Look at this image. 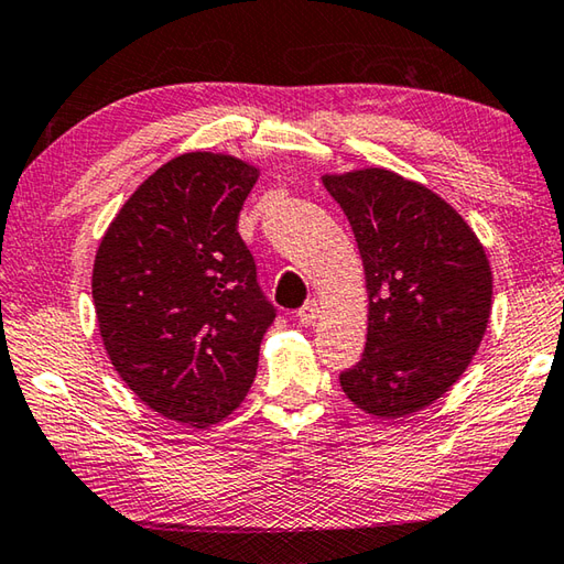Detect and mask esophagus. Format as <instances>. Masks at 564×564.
<instances>
[{"mask_svg":"<svg viewBox=\"0 0 564 564\" xmlns=\"http://www.w3.org/2000/svg\"><path fill=\"white\" fill-rule=\"evenodd\" d=\"M317 317H319V305L315 301L305 303L301 311H297V319H301V325H305V327L307 325H315Z\"/></svg>","mask_w":564,"mask_h":564,"instance_id":"obj_1","label":"esophagus"}]
</instances>
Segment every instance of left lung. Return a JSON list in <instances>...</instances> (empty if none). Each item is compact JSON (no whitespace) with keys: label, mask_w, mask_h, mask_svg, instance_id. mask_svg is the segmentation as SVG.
<instances>
[{"label":"left lung","mask_w":564,"mask_h":564,"mask_svg":"<svg viewBox=\"0 0 564 564\" xmlns=\"http://www.w3.org/2000/svg\"><path fill=\"white\" fill-rule=\"evenodd\" d=\"M357 237L367 347L339 377L371 417L399 421L452 389L487 333L494 275L479 237L423 183L386 169L325 173Z\"/></svg>","instance_id":"8db88e82"}]
</instances>
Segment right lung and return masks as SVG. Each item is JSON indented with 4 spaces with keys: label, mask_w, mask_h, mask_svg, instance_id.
Wrapping results in <instances>:
<instances>
[{
    "label": "right lung",
    "mask_w": 564,
    "mask_h": 564,
    "mask_svg": "<svg viewBox=\"0 0 564 564\" xmlns=\"http://www.w3.org/2000/svg\"><path fill=\"white\" fill-rule=\"evenodd\" d=\"M259 165L187 151L121 205L93 267L107 357L151 411L205 430L237 411L273 307L237 225Z\"/></svg>",
    "instance_id": "right-lung-1"
}]
</instances>
